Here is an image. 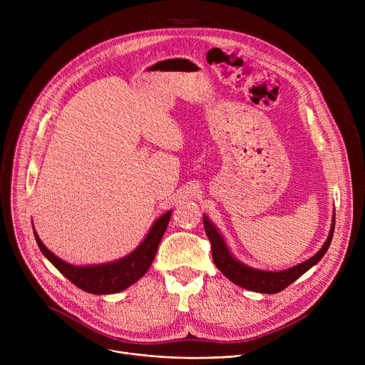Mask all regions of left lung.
Instances as JSON below:
<instances>
[{"label": "left lung", "mask_w": 365, "mask_h": 365, "mask_svg": "<svg viewBox=\"0 0 365 365\" xmlns=\"http://www.w3.org/2000/svg\"><path fill=\"white\" fill-rule=\"evenodd\" d=\"M334 219L336 213H333L331 219V226H330V232L327 240L322 244L321 250L309 257L308 260H304L290 269H284V271H263V269H256V267L248 266L238 259L232 256V253L229 252L227 244L223 240L222 234L219 232V229L215 226V223L210 220L205 215L202 216L204 222V229L205 234L212 242V255L215 264L217 266V269L227 278L231 279L234 284L242 287V289H247L250 292L256 293H263V294H275L287 289L292 282H294L297 278H300L306 271H309L312 266H315L324 255L327 253L329 247L333 240L334 234Z\"/></svg>", "instance_id": "obj_1"}]
</instances>
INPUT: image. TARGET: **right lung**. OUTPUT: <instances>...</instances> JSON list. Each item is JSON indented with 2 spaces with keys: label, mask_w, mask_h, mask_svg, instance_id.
I'll return each mask as SVG.
<instances>
[{
  "label": "right lung",
  "mask_w": 365,
  "mask_h": 365,
  "mask_svg": "<svg viewBox=\"0 0 365 365\" xmlns=\"http://www.w3.org/2000/svg\"><path fill=\"white\" fill-rule=\"evenodd\" d=\"M170 217L171 210L153 222L145 240L130 255L102 264H71L53 255L38 237L35 229L34 237L41 253L48 259V262L78 289L91 294H115L128 289L130 285L139 281L148 272L153 259H155L158 245L165 232Z\"/></svg>",
  "instance_id": "right-lung-1"
}]
</instances>
